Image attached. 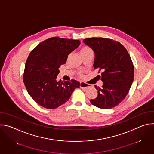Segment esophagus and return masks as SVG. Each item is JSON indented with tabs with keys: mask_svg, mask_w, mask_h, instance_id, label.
<instances>
[{
	"mask_svg": "<svg viewBox=\"0 0 154 154\" xmlns=\"http://www.w3.org/2000/svg\"><path fill=\"white\" fill-rule=\"evenodd\" d=\"M80 87L82 88H88L90 87V85L85 83V82H80Z\"/></svg>",
	"mask_w": 154,
	"mask_h": 154,
	"instance_id": "obj_1",
	"label": "esophagus"
}]
</instances>
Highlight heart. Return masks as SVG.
I'll return each instance as SVG.
<instances>
[{
	"mask_svg": "<svg viewBox=\"0 0 154 154\" xmlns=\"http://www.w3.org/2000/svg\"><path fill=\"white\" fill-rule=\"evenodd\" d=\"M91 51L90 48H83L81 51H80V53H82V52H87V51Z\"/></svg>",
	"mask_w": 154,
	"mask_h": 154,
	"instance_id": "1",
	"label": "heart"
}]
</instances>
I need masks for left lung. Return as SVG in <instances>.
I'll return each mask as SVG.
<instances>
[{"label": "left lung", "mask_w": 154, "mask_h": 154, "mask_svg": "<svg viewBox=\"0 0 154 154\" xmlns=\"http://www.w3.org/2000/svg\"><path fill=\"white\" fill-rule=\"evenodd\" d=\"M83 42L94 52V68L102 71L99 76L103 84L102 88L94 85L98 95L90 102L102 109L113 108L124 99L134 81V67L130 55L120 42L112 39L91 38Z\"/></svg>", "instance_id": "obj_1"}]
</instances>
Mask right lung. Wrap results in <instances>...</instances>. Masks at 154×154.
I'll return each mask as SVG.
<instances>
[{"label": "right lung", "instance_id": "1", "mask_svg": "<svg viewBox=\"0 0 154 154\" xmlns=\"http://www.w3.org/2000/svg\"><path fill=\"white\" fill-rule=\"evenodd\" d=\"M80 45L79 40L53 37L43 41L30 52L23 80L27 92L40 106L55 109L67 102L80 83L57 80L61 65Z\"/></svg>", "mask_w": 154, "mask_h": 154}]
</instances>
